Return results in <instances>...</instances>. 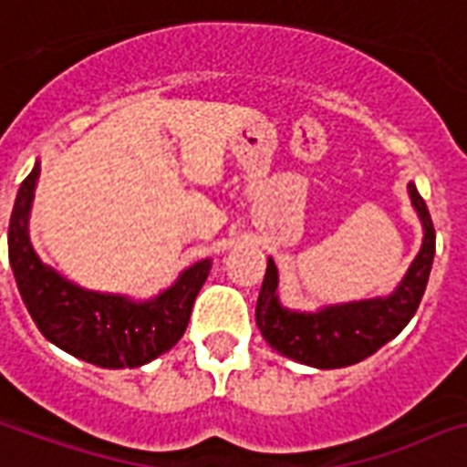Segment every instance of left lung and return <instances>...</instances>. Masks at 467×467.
<instances>
[{"instance_id": "8db88e82", "label": "left lung", "mask_w": 467, "mask_h": 467, "mask_svg": "<svg viewBox=\"0 0 467 467\" xmlns=\"http://www.w3.org/2000/svg\"><path fill=\"white\" fill-rule=\"evenodd\" d=\"M411 207L417 209L424 241L410 270L388 297L360 299L346 305L321 306L319 312H292L280 305L277 297V265L267 260L265 280L260 287L255 305V324L260 334L277 353L297 363L331 370L360 363L402 331L419 302L424 297L433 253H436V231L426 202L417 192V184L410 182Z\"/></svg>"}]
</instances>
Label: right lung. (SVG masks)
Returning <instances> with one entry per match:
<instances>
[{
  "label": "right lung",
  "instance_id": "1",
  "mask_svg": "<svg viewBox=\"0 0 467 467\" xmlns=\"http://www.w3.org/2000/svg\"><path fill=\"white\" fill-rule=\"evenodd\" d=\"M38 175L41 165L36 162L21 182L9 219V263L38 331L65 353L114 370L139 368L172 348L187 328L212 260L190 265L148 302L82 290L46 265L31 245L28 214Z\"/></svg>",
  "mask_w": 467,
  "mask_h": 467
}]
</instances>
